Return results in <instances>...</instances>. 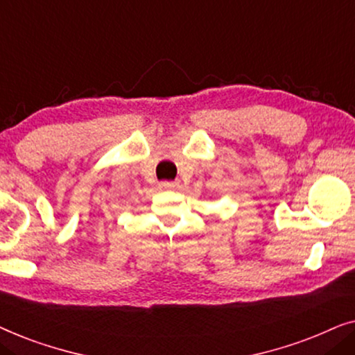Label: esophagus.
Returning <instances> with one entry per match:
<instances>
[{
    "label": "esophagus",
    "instance_id": "34e87169",
    "mask_svg": "<svg viewBox=\"0 0 355 355\" xmlns=\"http://www.w3.org/2000/svg\"><path fill=\"white\" fill-rule=\"evenodd\" d=\"M159 187H162V189H174V187H176V182L163 181V182H159Z\"/></svg>",
    "mask_w": 355,
    "mask_h": 355
}]
</instances>
